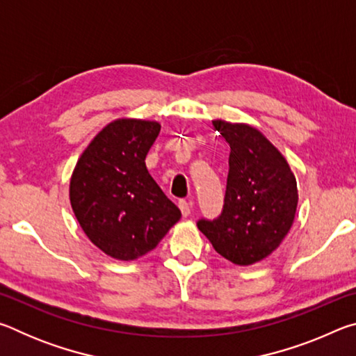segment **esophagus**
<instances>
[{
    "mask_svg": "<svg viewBox=\"0 0 356 356\" xmlns=\"http://www.w3.org/2000/svg\"><path fill=\"white\" fill-rule=\"evenodd\" d=\"M179 209H180V212H182L184 216H188L191 213V204L188 201H185V200L179 201Z\"/></svg>",
    "mask_w": 356,
    "mask_h": 356,
    "instance_id": "esophagus-1",
    "label": "esophagus"
}]
</instances>
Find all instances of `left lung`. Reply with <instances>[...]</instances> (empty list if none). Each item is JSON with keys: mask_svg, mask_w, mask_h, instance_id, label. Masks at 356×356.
<instances>
[{"mask_svg": "<svg viewBox=\"0 0 356 356\" xmlns=\"http://www.w3.org/2000/svg\"><path fill=\"white\" fill-rule=\"evenodd\" d=\"M231 147L225 206L220 216L197 221L215 251L237 265L262 261L291 229L298 193L287 161L261 131L213 120Z\"/></svg>", "mask_w": 356, "mask_h": 356, "instance_id": "1", "label": "left lung"}]
</instances>
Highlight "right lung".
<instances>
[{"mask_svg": "<svg viewBox=\"0 0 356 356\" xmlns=\"http://www.w3.org/2000/svg\"><path fill=\"white\" fill-rule=\"evenodd\" d=\"M159 134L154 120H114L91 141L72 174L70 204L78 222L97 248L119 261L154 250L182 216L144 161Z\"/></svg>", "mask_w": 356, "mask_h": 356, "instance_id": "add662e5", "label": "right lung"}]
</instances>
